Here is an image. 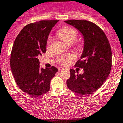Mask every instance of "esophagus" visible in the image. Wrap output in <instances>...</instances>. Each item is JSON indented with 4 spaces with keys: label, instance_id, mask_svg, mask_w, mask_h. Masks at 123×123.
Listing matches in <instances>:
<instances>
[{
    "label": "esophagus",
    "instance_id": "34e87169",
    "mask_svg": "<svg viewBox=\"0 0 123 123\" xmlns=\"http://www.w3.org/2000/svg\"><path fill=\"white\" fill-rule=\"evenodd\" d=\"M62 69H63V68H58V71H62Z\"/></svg>",
    "mask_w": 123,
    "mask_h": 123
}]
</instances>
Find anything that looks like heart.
I'll return each mask as SVG.
<instances>
[{"instance_id": "obj_1", "label": "heart", "mask_w": 123, "mask_h": 123, "mask_svg": "<svg viewBox=\"0 0 123 123\" xmlns=\"http://www.w3.org/2000/svg\"><path fill=\"white\" fill-rule=\"evenodd\" d=\"M57 35L63 42L68 45H72L76 41L78 36V32L76 30L72 28L66 26L63 28L60 29L57 32ZM52 43V38L51 37L48 38L47 42V48L50 47ZM79 47H81V45H79ZM74 58V56L72 54H70L65 58H60L59 61L62 63L63 65H67L71 60Z\"/></svg>"}]
</instances>
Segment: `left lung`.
<instances>
[{"mask_svg":"<svg viewBox=\"0 0 123 123\" xmlns=\"http://www.w3.org/2000/svg\"><path fill=\"white\" fill-rule=\"evenodd\" d=\"M65 23L72 26L82 35L83 50L76 66L83 68L82 74L71 69L66 81L69 89L82 95H88L105 83L112 67V51L107 37L95 23L85 20H70Z\"/></svg>","mask_w":123,"mask_h":123,"instance_id":"8db88e82","label":"left lung"}]
</instances>
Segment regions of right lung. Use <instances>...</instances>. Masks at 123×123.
<instances>
[{"instance_id": "add662e5", "label": "right lung", "mask_w": 123, "mask_h": 123, "mask_svg": "<svg viewBox=\"0 0 123 123\" xmlns=\"http://www.w3.org/2000/svg\"><path fill=\"white\" fill-rule=\"evenodd\" d=\"M58 20H41L25 26L16 37L10 58L11 71L17 86L32 97L49 91L50 82L58 69H40L38 56L46 51L49 34Z\"/></svg>"}]
</instances>
